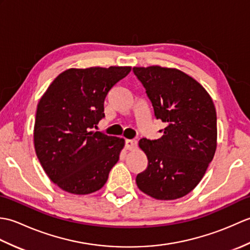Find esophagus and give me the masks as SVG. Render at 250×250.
<instances>
[{
	"label": "esophagus",
	"mask_w": 250,
	"mask_h": 250,
	"mask_svg": "<svg viewBox=\"0 0 250 250\" xmlns=\"http://www.w3.org/2000/svg\"><path fill=\"white\" fill-rule=\"evenodd\" d=\"M137 146V141L136 140H126L125 141V148L128 150H133Z\"/></svg>",
	"instance_id": "esophagus-1"
}]
</instances>
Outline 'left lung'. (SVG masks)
<instances>
[{
	"label": "left lung",
	"mask_w": 250,
	"mask_h": 250,
	"mask_svg": "<svg viewBox=\"0 0 250 250\" xmlns=\"http://www.w3.org/2000/svg\"><path fill=\"white\" fill-rule=\"evenodd\" d=\"M156 119L167 125L158 140L142 139L148 166L136 185L157 200L188 194L203 178L217 146V116L206 90L184 72L161 66L133 67Z\"/></svg>",
	"instance_id": "8db88e82"
}]
</instances>
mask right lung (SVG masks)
<instances>
[{
	"label": "right lung",
	"instance_id": "add662e5",
	"mask_svg": "<svg viewBox=\"0 0 250 250\" xmlns=\"http://www.w3.org/2000/svg\"><path fill=\"white\" fill-rule=\"evenodd\" d=\"M130 66L70 68L61 73L37 105L36 156L52 183L66 192L88 194L107 182L125 140L98 129L109 90Z\"/></svg>",
	"mask_w": 250,
	"mask_h": 250
}]
</instances>
